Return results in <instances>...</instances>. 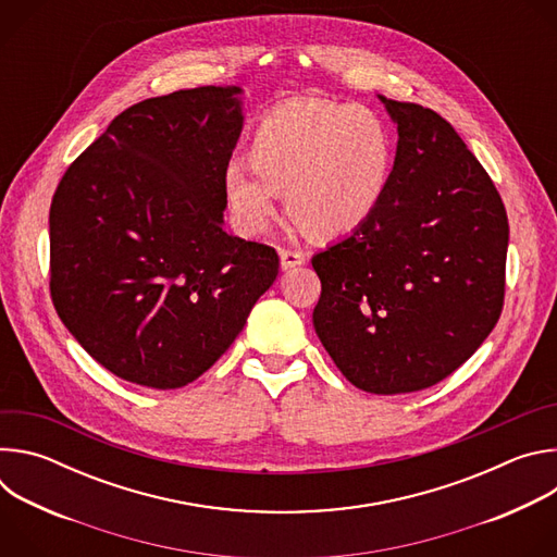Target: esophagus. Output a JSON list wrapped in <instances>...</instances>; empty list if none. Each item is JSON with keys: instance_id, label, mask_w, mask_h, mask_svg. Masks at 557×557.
Here are the masks:
<instances>
[{"instance_id": "1", "label": "esophagus", "mask_w": 557, "mask_h": 557, "mask_svg": "<svg viewBox=\"0 0 557 557\" xmlns=\"http://www.w3.org/2000/svg\"><path fill=\"white\" fill-rule=\"evenodd\" d=\"M280 260H282V269L288 271L293 267H299L306 262V253L299 249H280Z\"/></svg>"}]
</instances>
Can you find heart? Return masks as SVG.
<instances>
[{
  "instance_id": "1",
  "label": "heart",
  "mask_w": 557,
  "mask_h": 557,
  "mask_svg": "<svg viewBox=\"0 0 557 557\" xmlns=\"http://www.w3.org/2000/svg\"><path fill=\"white\" fill-rule=\"evenodd\" d=\"M249 166L231 163L222 187L235 226L264 233L284 194L288 215L310 235L335 237L359 228L381 205L394 168L385 121L333 101L290 103L253 127Z\"/></svg>"
}]
</instances>
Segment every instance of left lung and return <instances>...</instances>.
Returning <instances> with one entry per match:
<instances>
[{"label": "left lung", "mask_w": 557, "mask_h": 557, "mask_svg": "<svg viewBox=\"0 0 557 557\" xmlns=\"http://www.w3.org/2000/svg\"><path fill=\"white\" fill-rule=\"evenodd\" d=\"M399 129L376 211L312 258L314 333L339 372L372 394L436 385L494 331L505 304L503 198L434 110L381 97Z\"/></svg>", "instance_id": "left-lung-1"}]
</instances>
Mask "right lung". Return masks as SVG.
Instances as JSON below:
<instances>
[{"instance_id": "obj_1", "label": "right lung", "mask_w": 557, "mask_h": 557, "mask_svg": "<svg viewBox=\"0 0 557 557\" xmlns=\"http://www.w3.org/2000/svg\"><path fill=\"white\" fill-rule=\"evenodd\" d=\"M240 88L202 86L121 112L50 205V297L112 374L176 389L240 335L280 271L273 247L222 228Z\"/></svg>"}]
</instances>
